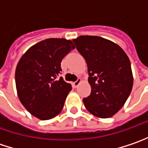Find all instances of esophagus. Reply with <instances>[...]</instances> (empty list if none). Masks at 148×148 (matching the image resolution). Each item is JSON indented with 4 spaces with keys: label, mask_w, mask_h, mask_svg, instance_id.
Wrapping results in <instances>:
<instances>
[{
    "label": "esophagus",
    "mask_w": 148,
    "mask_h": 148,
    "mask_svg": "<svg viewBox=\"0 0 148 148\" xmlns=\"http://www.w3.org/2000/svg\"><path fill=\"white\" fill-rule=\"evenodd\" d=\"M81 81H82V79H81L80 78H79V79H77V80H76L75 82L73 83V84H74V87H78V85H79V84L81 83Z\"/></svg>",
    "instance_id": "34e87169"
}]
</instances>
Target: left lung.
<instances>
[{
    "instance_id": "obj_1",
    "label": "left lung",
    "mask_w": 148,
    "mask_h": 148,
    "mask_svg": "<svg viewBox=\"0 0 148 148\" xmlns=\"http://www.w3.org/2000/svg\"><path fill=\"white\" fill-rule=\"evenodd\" d=\"M73 41L88 66L91 92L83 99L85 108L97 117L113 116L132 89L129 58L119 45L101 37L80 36Z\"/></svg>"
}]
</instances>
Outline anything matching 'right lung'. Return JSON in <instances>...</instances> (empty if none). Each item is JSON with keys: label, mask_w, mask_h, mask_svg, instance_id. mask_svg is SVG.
I'll return each mask as SVG.
<instances>
[{"label": "right lung", "mask_w": 148, "mask_h": 148, "mask_svg": "<svg viewBox=\"0 0 148 148\" xmlns=\"http://www.w3.org/2000/svg\"><path fill=\"white\" fill-rule=\"evenodd\" d=\"M75 48L71 40L48 38L34 44L20 58L15 73L18 98L40 120H50L63 110L71 84L58 79L61 61Z\"/></svg>", "instance_id": "obj_1"}]
</instances>
